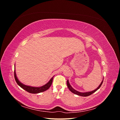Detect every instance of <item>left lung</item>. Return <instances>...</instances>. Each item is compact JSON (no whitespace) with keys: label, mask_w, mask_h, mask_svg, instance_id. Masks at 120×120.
<instances>
[{"label":"left lung","mask_w":120,"mask_h":120,"mask_svg":"<svg viewBox=\"0 0 120 120\" xmlns=\"http://www.w3.org/2000/svg\"><path fill=\"white\" fill-rule=\"evenodd\" d=\"M103 79H104V78L103 79V81H101V83H100V85L99 86H98V87L96 89L92 90V91H90V92H83L82 93V92H79L78 91V90H76L71 86L70 83V82H69V81H68V79L67 81V86H68V88L69 89V90H70V91L72 93H74V94H75V95H77L78 96H82V97H87V96H89L90 95H92V94H93V93H95V92H96L97 90L100 88L101 86V85H102V83H103Z\"/></svg>","instance_id":"1"}]
</instances>
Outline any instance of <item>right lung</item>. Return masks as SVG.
Wrapping results in <instances>:
<instances>
[{
    "label": "right lung",
    "instance_id": "1",
    "mask_svg": "<svg viewBox=\"0 0 120 120\" xmlns=\"http://www.w3.org/2000/svg\"><path fill=\"white\" fill-rule=\"evenodd\" d=\"M14 78H15V79L16 81V82H17V85L19 86H20L21 88L24 90H26L27 92L31 93V94H38L39 93H41L43 92H45V90H48L50 86H51L52 82V79H53V77H52L51 79H50V80L47 82L45 85H43L41 86H27L25 85L22 82H21L19 79H18L16 74V72H15V66L14 65Z\"/></svg>",
    "mask_w": 120,
    "mask_h": 120
}]
</instances>
